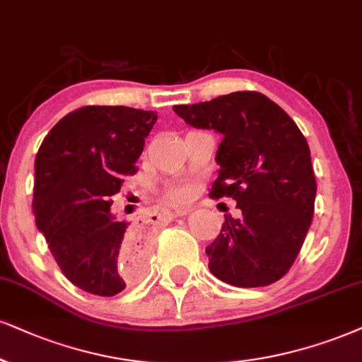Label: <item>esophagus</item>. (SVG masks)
<instances>
[{"label":"esophagus","instance_id":"obj_1","mask_svg":"<svg viewBox=\"0 0 362 362\" xmlns=\"http://www.w3.org/2000/svg\"><path fill=\"white\" fill-rule=\"evenodd\" d=\"M188 213H191L189 208H174V209H171V211H169V216H173V218L186 216Z\"/></svg>","mask_w":362,"mask_h":362}]
</instances>
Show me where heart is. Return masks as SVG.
<instances>
[{
  "label": "heart",
  "mask_w": 362,
  "mask_h": 362,
  "mask_svg": "<svg viewBox=\"0 0 362 362\" xmlns=\"http://www.w3.org/2000/svg\"><path fill=\"white\" fill-rule=\"evenodd\" d=\"M191 194V186L188 182H176L169 186L166 191V199L169 202H186Z\"/></svg>",
  "instance_id": "1"
}]
</instances>
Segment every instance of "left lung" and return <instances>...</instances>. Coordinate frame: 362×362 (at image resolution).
<instances>
[{
  "mask_svg": "<svg viewBox=\"0 0 362 362\" xmlns=\"http://www.w3.org/2000/svg\"><path fill=\"white\" fill-rule=\"evenodd\" d=\"M196 129L221 134L209 196H230L242 211L206 247L208 269L235 287H263L287 274L309 231L317 186L310 149L282 107L258 92L174 105Z\"/></svg>",
  "mask_w": 362,
  "mask_h": 362,
  "instance_id": "8db88e82",
  "label": "left lung"
}]
</instances>
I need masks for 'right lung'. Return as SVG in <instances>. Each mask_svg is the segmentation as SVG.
<instances>
[{
    "instance_id": "right-lung-1",
    "label": "right lung",
    "mask_w": 362,
    "mask_h": 362,
    "mask_svg": "<svg viewBox=\"0 0 362 362\" xmlns=\"http://www.w3.org/2000/svg\"><path fill=\"white\" fill-rule=\"evenodd\" d=\"M153 110L87 105L48 132L35 159L33 215L53 258L75 287L122 292L144 269L139 230L110 211L124 177L136 173Z\"/></svg>"
}]
</instances>
